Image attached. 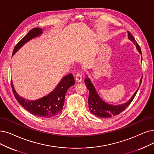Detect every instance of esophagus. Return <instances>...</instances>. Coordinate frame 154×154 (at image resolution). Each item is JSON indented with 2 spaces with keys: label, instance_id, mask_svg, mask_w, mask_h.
<instances>
[{
  "label": "esophagus",
  "instance_id": "34e87169",
  "mask_svg": "<svg viewBox=\"0 0 154 154\" xmlns=\"http://www.w3.org/2000/svg\"><path fill=\"white\" fill-rule=\"evenodd\" d=\"M82 79H83L82 75H81L80 73L78 72V73L76 74V75H75V80H76V82H78V83L81 82L82 81Z\"/></svg>",
  "mask_w": 154,
  "mask_h": 154
}]
</instances>
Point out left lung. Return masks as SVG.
Masks as SVG:
<instances>
[{"label":"left lung","instance_id":"8db88e82","mask_svg":"<svg viewBox=\"0 0 154 154\" xmlns=\"http://www.w3.org/2000/svg\"><path fill=\"white\" fill-rule=\"evenodd\" d=\"M128 38L131 40L134 44L137 45V48L140 54H141V48L137 41L135 40L132 34L128 32ZM142 81V78L140 79V86ZM85 83L87 86L88 90H89V95H88V103L89 106V110L91 114H94L96 116H98V118H111L112 116H115L116 115H118L121 113L125 109H126L129 105L131 103L134 98L136 95L138 89L135 91V93L133 95V97L130 98V100L126 102L125 103L122 104L119 106H112L110 105L103 102L100 97L97 94V91L94 87V85L91 83L90 79L88 78H85Z\"/></svg>","mask_w":154,"mask_h":154}]
</instances>
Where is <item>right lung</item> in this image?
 Wrapping results in <instances>:
<instances>
[{
	"label": "right lung",
	"instance_id": "right-lung-1",
	"mask_svg": "<svg viewBox=\"0 0 154 154\" xmlns=\"http://www.w3.org/2000/svg\"><path fill=\"white\" fill-rule=\"evenodd\" d=\"M42 33V29L40 28H35L31 29L28 34L24 36L16 45L13 51V54L25 43L36 37V36L40 35ZM75 82L72 74L70 73L63 78L56 89L50 94L35 101L24 99L18 95L14 88L12 81L11 87L17 101L28 112L40 118H49L57 116L62 111L67 90L71 86L75 85Z\"/></svg>",
	"mask_w": 154,
	"mask_h": 154
}]
</instances>
